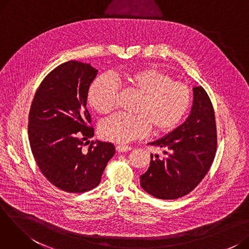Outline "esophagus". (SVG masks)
<instances>
[{"instance_id": "obj_1", "label": "esophagus", "mask_w": 249, "mask_h": 249, "mask_svg": "<svg viewBox=\"0 0 249 249\" xmlns=\"http://www.w3.org/2000/svg\"><path fill=\"white\" fill-rule=\"evenodd\" d=\"M131 149H132V147L128 146V145H117L116 146V150L118 152H126V151H129Z\"/></svg>"}]
</instances>
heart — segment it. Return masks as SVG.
<instances>
[{"label": "heart", "instance_id": "1", "mask_svg": "<svg viewBox=\"0 0 249 249\" xmlns=\"http://www.w3.org/2000/svg\"><path fill=\"white\" fill-rule=\"evenodd\" d=\"M120 83L139 96L135 113L129 116L117 114L102 122L101 136L116 143L130 142L145 136L150 127L156 133L175 130L187 114L192 101L190 89L173 81L167 72L154 67L124 71ZM118 86L109 75H100L91 83L88 102L96 112L106 115L117 105Z\"/></svg>", "mask_w": 249, "mask_h": 249}]
</instances>
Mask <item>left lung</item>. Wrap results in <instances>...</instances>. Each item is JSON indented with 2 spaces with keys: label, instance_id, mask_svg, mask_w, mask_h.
Wrapping results in <instances>:
<instances>
[{
  "label": "left lung",
  "instance_id": "left-lung-1",
  "mask_svg": "<svg viewBox=\"0 0 249 249\" xmlns=\"http://www.w3.org/2000/svg\"><path fill=\"white\" fill-rule=\"evenodd\" d=\"M188 119L163 138L149 145L164 149V156L151 154L140 186L161 200L184 197L197 187L210 169L217 150L213 105L203 87H195Z\"/></svg>",
  "mask_w": 249,
  "mask_h": 249
}]
</instances>
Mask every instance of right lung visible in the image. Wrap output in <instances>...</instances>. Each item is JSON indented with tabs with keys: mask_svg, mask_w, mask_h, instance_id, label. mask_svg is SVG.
I'll use <instances>...</instances> for the list:
<instances>
[{
	"mask_svg": "<svg viewBox=\"0 0 249 249\" xmlns=\"http://www.w3.org/2000/svg\"><path fill=\"white\" fill-rule=\"evenodd\" d=\"M97 72L80 61L58 65L44 77L30 107L28 137L35 161L47 180L67 193L96 188L115 153L110 142L89 141L94 128L88 91Z\"/></svg>",
	"mask_w": 249,
	"mask_h": 249,
	"instance_id": "right-lung-1",
	"label": "right lung"
}]
</instances>
